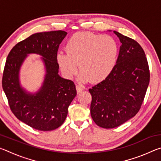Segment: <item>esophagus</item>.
Masks as SVG:
<instances>
[{"mask_svg":"<svg viewBox=\"0 0 161 161\" xmlns=\"http://www.w3.org/2000/svg\"><path fill=\"white\" fill-rule=\"evenodd\" d=\"M76 89H77V93H80V92H82V91L84 90V86L81 85V84H78V85L76 86Z\"/></svg>","mask_w":161,"mask_h":161,"instance_id":"1","label":"esophagus"}]
</instances>
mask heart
Returning a JSON list of instances; mask_svg holds the SVG:
<instances>
[{
  "label": "heart",
  "instance_id": "b5f03b06",
  "mask_svg": "<svg viewBox=\"0 0 161 161\" xmlns=\"http://www.w3.org/2000/svg\"><path fill=\"white\" fill-rule=\"evenodd\" d=\"M67 53L58 54L62 72L67 78L77 75L78 66L83 81L99 82L105 80L115 67L119 45L114 37L92 32L73 35L67 45Z\"/></svg>",
  "mask_w": 161,
  "mask_h": 161
}]
</instances>
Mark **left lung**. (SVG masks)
Wrapping results in <instances>:
<instances>
[{
    "instance_id": "8db88e82",
    "label": "left lung",
    "mask_w": 161,
    "mask_h": 161,
    "mask_svg": "<svg viewBox=\"0 0 161 161\" xmlns=\"http://www.w3.org/2000/svg\"><path fill=\"white\" fill-rule=\"evenodd\" d=\"M121 45L115 67L108 77L89 89L92 119L103 129L123 124L139 111L150 81V70L142 47L114 31Z\"/></svg>"
}]
</instances>
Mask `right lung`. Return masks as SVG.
<instances>
[{
    "label": "right lung",
    "mask_w": 161,
    "mask_h": 161,
    "mask_svg": "<svg viewBox=\"0 0 161 161\" xmlns=\"http://www.w3.org/2000/svg\"><path fill=\"white\" fill-rule=\"evenodd\" d=\"M66 35L63 31L32 35L13 47L5 61L2 86L10 110L17 119L35 129L47 131L60 126L77 95L74 82L58 75V50ZM29 53L42 55L47 70L42 88L35 95L27 94L18 80L20 65Z\"/></svg>",
    "instance_id": "1"
}]
</instances>
